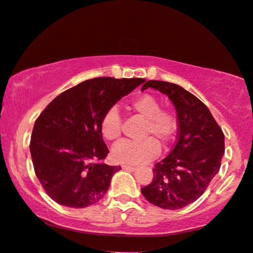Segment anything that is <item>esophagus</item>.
Here are the masks:
<instances>
[{"label":"esophagus","mask_w":253,"mask_h":253,"mask_svg":"<svg viewBox=\"0 0 253 253\" xmlns=\"http://www.w3.org/2000/svg\"><path fill=\"white\" fill-rule=\"evenodd\" d=\"M124 170H128V171H135V168L132 166H123Z\"/></svg>","instance_id":"obj_1"}]
</instances>
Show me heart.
Segmentation results:
<instances>
[{"mask_svg": "<svg viewBox=\"0 0 253 253\" xmlns=\"http://www.w3.org/2000/svg\"><path fill=\"white\" fill-rule=\"evenodd\" d=\"M128 109L143 119L140 142L123 141L112 149V158L117 163L139 164L155 158L158 155V143L167 144L172 140L177 129V120L172 112L161 109L156 97L142 93L128 103ZM104 139L116 142L120 139L123 123L117 107H111L103 114L99 123Z\"/></svg>", "mask_w": 253, "mask_h": 253, "instance_id": "obj_1", "label": "heart"}]
</instances>
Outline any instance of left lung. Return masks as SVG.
<instances>
[{"label": "left lung", "instance_id": "obj_1", "mask_svg": "<svg viewBox=\"0 0 253 253\" xmlns=\"http://www.w3.org/2000/svg\"><path fill=\"white\" fill-rule=\"evenodd\" d=\"M169 97L178 118L177 142L170 154L155 164L151 183L141 188L143 197L163 210H179L204 194L218 172L224 154V135L208 107L184 87L164 81H148Z\"/></svg>", "mask_w": 253, "mask_h": 253}]
</instances>
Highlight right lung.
Masks as SVG:
<instances>
[{
  "instance_id": "obj_1",
  "label": "right lung",
  "mask_w": 253,
  "mask_h": 253,
  "mask_svg": "<svg viewBox=\"0 0 253 253\" xmlns=\"http://www.w3.org/2000/svg\"><path fill=\"white\" fill-rule=\"evenodd\" d=\"M144 79L96 77L54 98L37 118L30 153L43 190L59 205L84 208L102 199L120 167L100 163L109 154L99 123Z\"/></svg>"
}]
</instances>
